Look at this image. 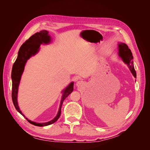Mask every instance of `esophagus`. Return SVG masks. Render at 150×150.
Here are the masks:
<instances>
[{
	"mask_svg": "<svg viewBox=\"0 0 150 150\" xmlns=\"http://www.w3.org/2000/svg\"><path fill=\"white\" fill-rule=\"evenodd\" d=\"M82 84V81H78L77 82V83H76V85L77 86H81Z\"/></svg>",
	"mask_w": 150,
	"mask_h": 150,
	"instance_id": "esophagus-1",
	"label": "esophagus"
}]
</instances>
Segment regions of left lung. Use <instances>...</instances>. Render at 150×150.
<instances>
[{
  "instance_id": "left-lung-1",
  "label": "left lung",
  "mask_w": 150,
  "mask_h": 150,
  "mask_svg": "<svg viewBox=\"0 0 150 150\" xmlns=\"http://www.w3.org/2000/svg\"><path fill=\"white\" fill-rule=\"evenodd\" d=\"M119 47V55L121 57L125 63L127 64L133 76L136 78V72L134 69L133 64V56L132 54L131 50L128 48V45L125 43H119L118 45Z\"/></svg>"
}]
</instances>
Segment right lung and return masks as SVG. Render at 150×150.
Returning a JSON list of instances; mask_svg holds the SVG:
<instances>
[{
  "label": "right lung",
  "mask_w": 150,
  "mask_h": 150,
  "mask_svg": "<svg viewBox=\"0 0 150 150\" xmlns=\"http://www.w3.org/2000/svg\"><path fill=\"white\" fill-rule=\"evenodd\" d=\"M50 41L51 37L49 35V31H47L46 30H42L41 31H39V32L36 33L35 34L31 36L28 39H27V40L21 45L18 52L17 59L14 62L13 66L11 72L12 100L15 108L16 109L17 111L23 117H25V115L22 114V112L20 110L17 101L18 87L21 81L22 74L23 72V70H24V67L27 60L30 57L34 56V55H35L39 52V47H40L41 44H48L50 42ZM73 90L74 82H72L69 84V86L66 88V89H64L62 91L63 93L61 100L57 116L51 121L45 123H39L34 122H31L25 117V119L31 124L35 126H38V127H45V126H48L49 125L53 124L55 122H57L60 117L61 109L63 101H64L66 97H67L70 95L71 92H72Z\"/></svg>",
  "instance_id": "add662e5"
}]
</instances>
